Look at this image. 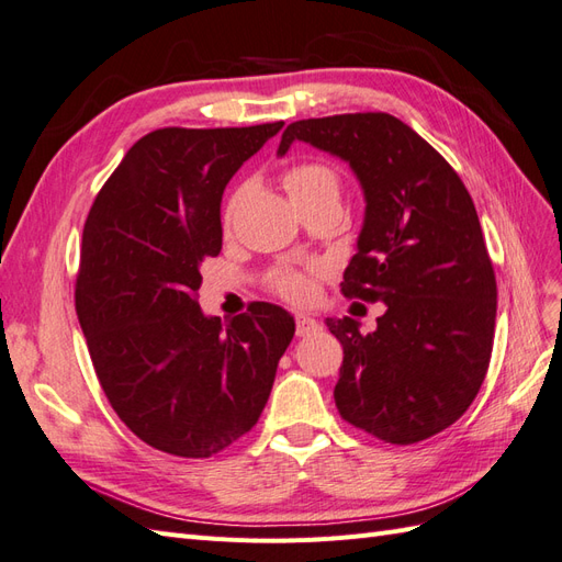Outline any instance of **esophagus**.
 I'll return each instance as SVG.
<instances>
[{
	"instance_id": "34e87169",
	"label": "esophagus",
	"mask_w": 562,
	"mask_h": 562,
	"mask_svg": "<svg viewBox=\"0 0 562 562\" xmlns=\"http://www.w3.org/2000/svg\"><path fill=\"white\" fill-rule=\"evenodd\" d=\"M318 327H321V323L315 321V318H311V315H304V313L296 315V335H299V337H308V335H313Z\"/></svg>"
}]
</instances>
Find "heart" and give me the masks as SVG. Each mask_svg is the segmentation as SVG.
Here are the masks:
<instances>
[{
	"instance_id": "heart-1",
	"label": "heart",
	"mask_w": 562,
	"mask_h": 562,
	"mask_svg": "<svg viewBox=\"0 0 562 562\" xmlns=\"http://www.w3.org/2000/svg\"><path fill=\"white\" fill-rule=\"evenodd\" d=\"M284 190L294 201V206L315 204V201H339L341 194V180L335 168L318 161H304L284 170L282 176ZM239 204V194L227 201L223 223L229 225ZM270 286L286 301H306L313 292L311 272L296 270V268H278L270 272Z\"/></svg>"
}]
</instances>
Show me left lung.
<instances>
[{"instance_id":"left-lung-1","label":"left lung","mask_w":562,"mask_h":562,"mask_svg":"<svg viewBox=\"0 0 562 562\" xmlns=\"http://www.w3.org/2000/svg\"><path fill=\"white\" fill-rule=\"evenodd\" d=\"M308 142L347 161L366 194L349 299L384 301L378 329L327 318L344 347L335 404L386 443L439 435L484 382L494 347L496 278L477 211L458 172L390 113H341L286 125L278 154Z\"/></svg>"}]
</instances>
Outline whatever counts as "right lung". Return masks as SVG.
Wrapping results in <instances>:
<instances>
[{"instance_id": "right-lung-1", "label": "right lung", "mask_w": 562, "mask_h": 562, "mask_svg": "<svg viewBox=\"0 0 562 562\" xmlns=\"http://www.w3.org/2000/svg\"><path fill=\"white\" fill-rule=\"evenodd\" d=\"M282 125L144 135L85 221L76 313L94 372L127 429L164 453L209 458L247 435L294 337L276 304L223 323L196 301L199 268L223 247L225 184Z\"/></svg>"}]
</instances>
